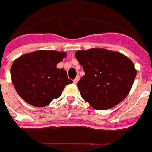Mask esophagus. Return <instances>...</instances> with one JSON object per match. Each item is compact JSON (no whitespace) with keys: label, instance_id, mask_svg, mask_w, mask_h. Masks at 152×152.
<instances>
[{"label":"esophagus","instance_id":"34e87169","mask_svg":"<svg viewBox=\"0 0 152 152\" xmlns=\"http://www.w3.org/2000/svg\"><path fill=\"white\" fill-rule=\"evenodd\" d=\"M79 79H80V76H76V78H75V79L73 80V82H74L75 84H76V83L78 82V81H79Z\"/></svg>","mask_w":152,"mask_h":152}]
</instances>
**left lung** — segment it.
I'll return each instance as SVG.
<instances>
[{
    "label": "left lung",
    "mask_w": 152,
    "mask_h": 152,
    "mask_svg": "<svg viewBox=\"0 0 152 152\" xmlns=\"http://www.w3.org/2000/svg\"><path fill=\"white\" fill-rule=\"evenodd\" d=\"M75 55L85 72L77 83L78 89L93 108H111L127 97L136 76L127 56L97 48L79 50Z\"/></svg>",
    "instance_id": "obj_1"
}]
</instances>
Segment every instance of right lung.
<instances>
[{"mask_svg": "<svg viewBox=\"0 0 152 152\" xmlns=\"http://www.w3.org/2000/svg\"><path fill=\"white\" fill-rule=\"evenodd\" d=\"M65 52L37 50L20 56L11 67L12 82L25 102L42 107L60 97L65 86L72 83L64 69L56 66Z\"/></svg>", "mask_w": 152, "mask_h": 152, "instance_id": "1", "label": "right lung"}]
</instances>
